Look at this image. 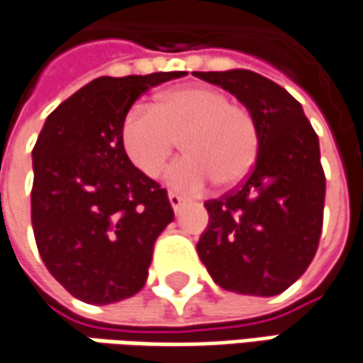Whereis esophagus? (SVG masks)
Segmentation results:
<instances>
[{
    "instance_id": "1",
    "label": "esophagus",
    "mask_w": 363,
    "mask_h": 363,
    "mask_svg": "<svg viewBox=\"0 0 363 363\" xmlns=\"http://www.w3.org/2000/svg\"><path fill=\"white\" fill-rule=\"evenodd\" d=\"M169 202H171V206H173V211H175V215L182 211V206L186 204V198L179 194H175V192H169Z\"/></svg>"
}]
</instances>
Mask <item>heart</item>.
<instances>
[{
	"instance_id": "1",
	"label": "heart",
	"mask_w": 363,
	"mask_h": 363,
	"mask_svg": "<svg viewBox=\"0 0 363 363\" xmlns=\"http://www.w3.org/2000/svg\"><path fill=\"white\" fill-rule=\"evenodd\" d=\"M182 140L186 152L167 171L179 192H202L213 179L220 188L240 184L258 155V128L246 107L208 86H182L148 105H132L119 125V143L130 163L146 177H159Z\"/></svg>"
}]
</instances>
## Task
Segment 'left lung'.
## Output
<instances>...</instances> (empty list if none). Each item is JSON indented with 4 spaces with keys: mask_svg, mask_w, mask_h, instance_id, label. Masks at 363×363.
Here are the masks:
<instances>
[{
    "mask_svg": "<svg viewBox=\"0 0 363 363\" xmlns=\"http://www.w3.org/2000/svg\"><path fill=\"white\" fill-rule=\"evenodd\" d=\"M194 76L235 94L258 128V155L246 182L204 202L208 227L198 256L223 289L271 298L306 272L320 242L326 179L318 136L298 101L256 72Z\"/></svg>",
    "mask_w": 363,
    "mask_h": 363,
    "instance_id": "obj_1",
    "label": "left lung"
}]
</instances>
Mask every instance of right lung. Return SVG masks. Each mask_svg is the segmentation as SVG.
I'll return each mask as SVG.
<instances>
[{
  "mask_svg": "<svg viewBox=\"0 0 363 363\" xmlns=\"http://www.w3.org/2000/svg\"><path fill=\"white\" fill-rule=\"evenodd\" d=\"M182 76H101L65 99L40 130L33 148V231L45 267L74 298L105 306L146 283L173 208L167 190L125 157L119 125L140 94Z\"/></svg>",
  "mask_w": 363,
  "mask_h": 363,
  "instance_id": "add662e5",
  "label": "right lung"
}]
</instances>
